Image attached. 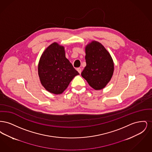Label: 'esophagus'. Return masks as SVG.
Here are the masks:
<instances>
[{
  "label": "esophagus",
  "instance_id": "34e87169",
  "mask_svg": "<svg viewBox=\"0 0 152 152\" xmlns=\"http://www.w3.org/2000/svg\"><path fill=\"white\" fill-rule=\"evenodd\" d=\"M77 71H78V72L80 74L81 72V69L80 68H77Z\"/></svg>",
  "mask_w": 152,
  "mask_h": 152
}]
</instances>
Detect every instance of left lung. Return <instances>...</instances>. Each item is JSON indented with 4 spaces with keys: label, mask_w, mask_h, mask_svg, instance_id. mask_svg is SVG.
<instances>
[{
    "label": "left lung",
    "mask_w": 152,
    "mask_h": 152,
    "mask_svg": "<svg viewBox=\"0 0 152 152\" xmlns=\"http://www.w3.org/2000/svg\"><path fill=\"white\" fill-rule=\"evenodd\" d=\"M86 66L81 76L95 90L105 87L114 72V63L110 53L100 43L92 41L86 47Z\"/></svg>",
    "instance_id": "8db88e82"
}]
</instances>
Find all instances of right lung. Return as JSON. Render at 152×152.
Wrapping results in <instances>:
<instances>
[{"mask_svg": "<svg viewBox=\"0 0 152 152\" xmlns=\"http://www.w3.org/2000/svg\"><path fill=\"white\" fill-rule=\"evenodd\" d=\"M41 84L49 92L61 94L79 72L65 58L64 47L57 43L49 45L42 55L38 64Z\"/></svg>", "mask_w": 152, "mask_h": 152, "instance_id": "1", "label": "right lung"}]
</instances>
